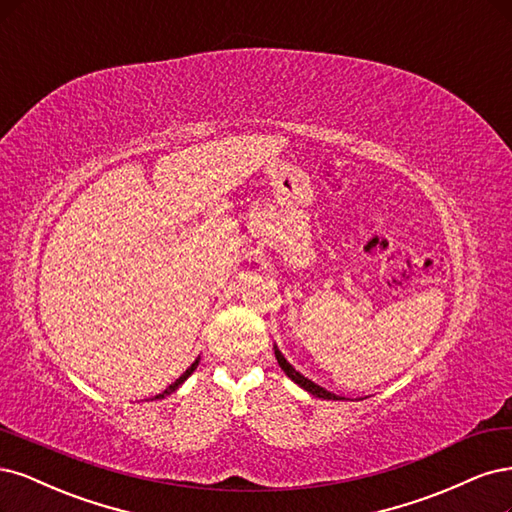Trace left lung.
<instances>
[{
  "instance_id": "1",
  "label": "left lung",
  "mask_w": 512,
  "mask_h": 512,
  "mask_svg": "<svg viewBox=\"0 0 512 512\" xmlns=\"http://www.w3.org/2000/svg\"><path fill=\"white\" fill-rule=\"evenodd\" d=\"M275 358H277L281 370H284V373H286L296 385H301L303 390H307L309 394H313V396H317V398H322V400H345V398H341V396H337V394H332V392L324 390V387H320L317 383H313L311 379H307L305 375L298 373V370L284 358V354H281V351H279L277 347H275Z\"/></svg>"
}]
</instances>
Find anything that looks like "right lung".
<instances>
[{
	"instance_id": "right-lung-1",
	"label": "right lung",
	"mask_w": 512,
	"mask_h": 512,
	"mask_svg": "<svg viewBox=\"0 0 512 512\" xmlns=\"http://www.w3.org/2000/svg\"><path fill=\"white\" fill-rule=\"evenodd\" d=\"M199 360H201V358H197L195 362H192V364H190V366L186 368V373H184V375H182L180 379H175V381H173V383H171V385L167 387V390H165L163 394H158V396H154V400H158V398H165V396H169L171 392H175V390H178V387H180V385H182V383H184V381H186V379H188V377H190L192 373H195V368L199 366Z\"/></svg>"
}]
</instances>
